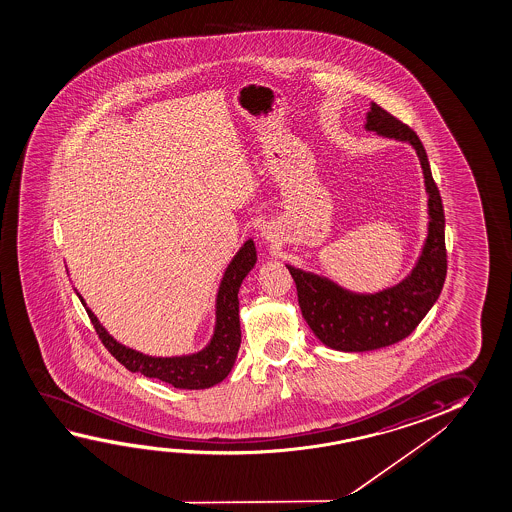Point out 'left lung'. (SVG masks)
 <instances>
[{
	"instance_id": "left-lung-1",
	"label": "left lung",
	"mask_w": 512,
	"mask_h": 512,
	"mask_svg": "<svg viewBox=\"0 0 512 512\" xmlns=\"http://www.w3.org/2000/svg\"><path fill=\"white\" fill-rule=\"evenodd\" d=\"M365 128L382 137L409 142L416 149L429 194V236L411 276L393 288L370 295L343 290L325 277L286 265L297 286L302 317L311 331L327 347L343 352L381 349L407 338L438 301L447 277L445 213L422 140L407 124L375 103L366 115Z\"/></svg>"
}]
</instances>
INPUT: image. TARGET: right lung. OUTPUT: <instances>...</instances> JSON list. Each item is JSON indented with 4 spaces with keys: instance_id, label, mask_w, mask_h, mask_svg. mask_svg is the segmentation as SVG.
I'll list each match as a JSON object with an SVG mask.
<instances>
[{
    "instance_id": "right-lung-1",
    "label": "right lung",
    "mask_w": 512,
    "mask_h": 512,
    "mask_svg": "<svg viewBox=\"0 0 512 512\" xmlns=\"http://www.w3.org/2000/svg\"><path fill=\"white\" fill-rule=\"evenodd\" d=\"M254 263L256 247L252 240H247L229 263L228 270L222 277L217 295V324L210 345L192 356L151 357L124 347L106 333L105 327L99 324L96 315L85 306L82 297H78L87 309V315L98 333L99 340L103 341L108 352L130 372H138L149 379L167 382L181 390H203L224 381L235 365L236 354L242 341L238 317V290L245 276L254 267Z\"/></svg>"
}]
</instances>
